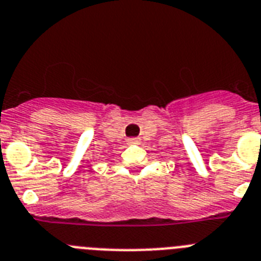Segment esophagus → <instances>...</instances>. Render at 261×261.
Listing matches in <instances>:
<instances>
[{
  "label": "esophagus",
  "instance_id": "obj_1",
  "mask_svg": "<svg viewBox=\"0 0 261 261\" xmlns=\"http://www.w3.org/2000/svg\"><path fill=\"white\" fill-rule=\"evenodd\" d=\"M139 138H130V139H127V144H139Z\"/></svg>",
  "mask_w": 261,
  "mask_h": 261
}]
</instances>
